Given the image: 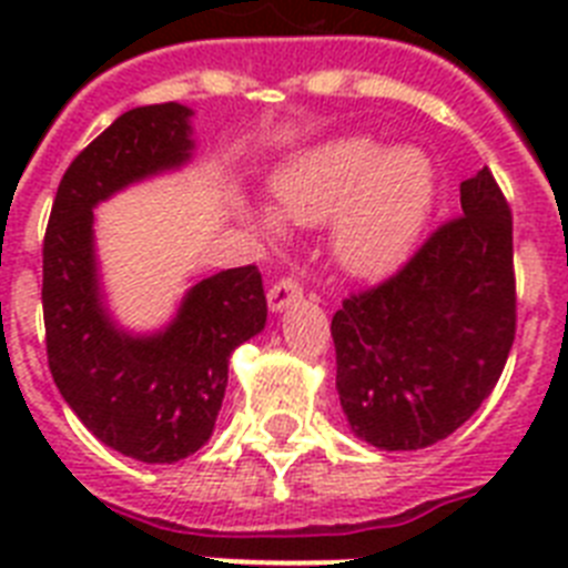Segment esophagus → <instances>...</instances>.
<instances>
[{
  "label": "esophagus",
  "mask_w": 568,
  "mask_h": 568,
  "mask_svg": "<svg viewBox=\"0 0 568 568\" xmlns=\"http://www.w3.org/2000/svg\"><path fill=\"white\" fill-rule=\"evenodd\" d=\"M301 295H304V290H301L298 278H293V275H284V278H278L270 287L267 298H270V307L273 310H284L287 304H293V301H298Z\"/></svg>",
  "instance_id": "1"
}]
</instances>
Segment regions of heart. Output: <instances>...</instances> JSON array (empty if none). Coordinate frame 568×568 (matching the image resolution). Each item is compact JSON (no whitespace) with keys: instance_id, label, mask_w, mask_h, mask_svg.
Listing matches in <instances>:
<instances>
[{"instance_id":"1","label":"heart","mask_w":568,"mask_h":568,"mask_svg":"<svg viewBox=\"0 0 568 568\" xmlns=\"http://www.w3.org/2000/svg\"><path fill=\"white\" fill-rule=\"evenodd\" d=\"M275 210L295 224L333 215V247L346 270L378 275L413 247L435 195V170L418 148L384 150L346 135L295 155L275 175Z\"/></svg>"}]
</instances>
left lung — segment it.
Instances as JSON below:
<instances>
[{
    "label": "left lung",
    "instance_id": "1",
    "mask_svg": "<svg viewBox=\"0 0 568 568\" xmlns=\"http://www.w3.org/2000/svg\"><path fill=\"white\" fill-rule=\"evenodd\" d=\"M518 327L511 210L489 168L460 184V213L333 315L335 386L355 435L424 449L478 413Z\"/></svg>",
    "mask_w": 568,
    "mask_h": 568
}]
</instances>
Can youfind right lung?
Listing matches in <instances>:
<instances>
[{
	"label": "right lung",
	"mask_w": 568,
	"mask_h": 568,
	"mask_svg": "<svg viewBox=\"0 0 568 568\" xmlns=\"http://www.w3.org/2000/svg\"><path fill=\"white\" fill-rule=\"evenodd\" d=\"M190 110L175 102L122 113L70 162L42 241L50 375L70 409L115 453L173 464L202 449L222 409L235 346L267 321L255 264L199 281L164 333L130 338L99 301L93 204L190 159Z\"/></svg>",
	"instance_id": "obj_1"
}]
</instances>
